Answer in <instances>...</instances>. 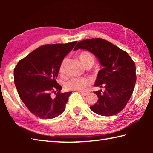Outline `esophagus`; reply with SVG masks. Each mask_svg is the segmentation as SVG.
<instances>
[{"label": "esophagus", "mask_w": 153, "mask_h": 153, "mask_svg": "<svg viewBox=\"0 0 153 153\" xmlns=\"http://www.w3.org/2000/svg\"><path fill=\"white\" fill-rule=\"evenodd\" d=\"M80 92H81V94H82V95H84V96H86V95H87L88 94V92H83V91H81Z\"/></svg>", "instance_id": "obj_1"}]
</instances>
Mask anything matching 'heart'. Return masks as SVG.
<instances>
[{"label":"heart","instance_id":"1","mask_svg":"<svg viewBox=\"0 0 153 153\" xmlns=\"http://www.w3.org/2000/svg\"><path fill=\"white\" fill-rule=\"evenodd\" d=\"M79 61L84 66L88 65H92L94 63V57L91 53L88 51H82L78 54ZM65 61L63 60L59 67V72L61 75H63L65 71ZM89 84L88 79L85 77H74L69 79L65 84V88L67 90H81Z\"/></svg>","mask_w":153,"mask_h":153}]
</instances>
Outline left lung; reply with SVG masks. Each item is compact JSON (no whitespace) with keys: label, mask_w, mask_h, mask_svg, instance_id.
Returning <instances> with one entry per match:
<instances>
[{"label":"left lung","mask_w":153,"mask_h":153,"mask_svg":"<svg viewBox=\"0 0 153 153\" xmlns=\"http://www.w3.org/2000/svg\"><path fill=\"white\" fill-rule=\"evenodd\" d=\"M86 49L92 53L103 66L98 72L95 86L102 88L94 92L98 101L90 107L102 116L117 115L129 101L136 81V65L128 53L100 38L79 42L74 50Z\"/></svg>","instance_id":"8db88e82"}]
</instances>
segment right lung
<instances>
[{"label":"right lung","mask_w":153,"mask_h":153,"mask_svg":"<svg viewBox=\"0 0 153 153\" xmlns=\"http://www.w3.org/2000/svg\"><path fill=\"white\" fill-rule=\"evenodd\" d=\"M76 43L42 45L21 59L15 67L14 82L18 94L36 117L48 120L64 111L71 92H61L62 87L56 79L64 57Z\"/></svg>","instance_id":"add662e5"}]
</instances>
